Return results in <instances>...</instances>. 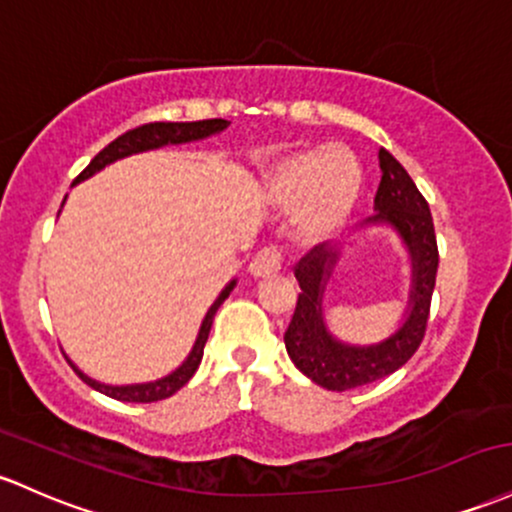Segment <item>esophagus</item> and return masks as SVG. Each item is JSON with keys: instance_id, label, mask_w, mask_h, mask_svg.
Returning <instances> with one entry per match:
<instances>
[{"instance_id": "obj_1", "label": "esophagus", "mask_w": 512, "mask_h": 512, "mask_svg": "<svg viewBox=\"0 0 512 512\" xmlns=\"http://www.w3.org/2000/svg\"><path fill=\"white\" fill-rule=\"evenodd\" d=\"M247 269H250V274L255 279L272 277V274H277L279 269H282V252L274 250V247H265V250H260L255 257H252L250 267Z\"/></svg>"}]
</instances>
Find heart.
<instances>
[{"instance_id": "heart-1", "label": "heart", "mask_w": 512, "mask_h": 512, "mask_svg": "<svg viewBox=\"0 0 512 512\" xmlns=\"http://www.w3.org/2000/svg\"><path fill=\"white\" fill-rule=\"evenodd\" d=\"M362 167L347 148H313L284 155L265 177V199L291 211V226L303 243L333 238L355 211Z\"/></svg>"}]
</instances>
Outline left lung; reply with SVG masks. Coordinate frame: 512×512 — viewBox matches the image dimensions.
Wrapping results in <instances>:
<instances>
[{
	"label": "left lung",
	"instance_id": "1",
	"mask_svg": "<svg viewBox=\"0 0 512 512\" xmlns=\"http://www.w3.org/2000/svg\"><path fill=\"white\" fill-rule=\"evenodd\" d=\"M379 167L381 182L374 196V216L359 226V233L369 228H391L401 240L411 269V289L396 330L369 345H352L330 333L323 316V296L345 245H318L294 269L301 294L294 318L284 333V345L296 369L328 391L357 389L401 369L420 347L428 325L440 262L430 206L415 187L411 174L403 170L389 150L379 148Z\"/></svg>",
	"mask_w": 512,
	"mask_h": 512
}]
</instances>
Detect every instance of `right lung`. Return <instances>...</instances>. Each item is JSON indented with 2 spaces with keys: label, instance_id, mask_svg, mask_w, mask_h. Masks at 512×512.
<instances>
[{
  "label": "right lung",
  "instance_id": "obj_1",
  "mask_svg": "<svg viewBox=\"0 0 512 512\" xmlns=\"http://www.w3.org/2000/svg\"><path fill=\"white\" fill-rule=\"evenodd\" d=\"M228 126H230V121H226V119L189 121V123H145V126L133 128V131L123 133V136L116 138L114 143L106 145V148L101 150V153L94 157L87 167H84L80 177H77L72 184H80V182H84V179L94 177V174L104 170L106 165H111V162H116V160H123V157L148 153V150L165 148V145L196 143V140L218 136V133L226 131ZM235 284H238V279H230V282L221 289V294L216 296V301L209 306V311H206V316L199 325V333H196L192 350H189V355L184 357V362L179 364L177 369H172L170 374L160 376V379L143 381V384H104V381H97V379H92V376L84 374L82 369L72 362V359H67V362H70V367L75 369V374L80 376L84 384L92 386L94 391L104 393V396L116 398V401L153 403V401H162V398H170L172 393H177L179 389H182V386L192 379L196 369H199L201 357H204V345H206V340H209V333H211L213 316H216V311L221 308V303L228 299L230 291L235 289Z\"/></svg>",
  "mask_w": 512,
  "mask_h": 512
}]
</instances>
